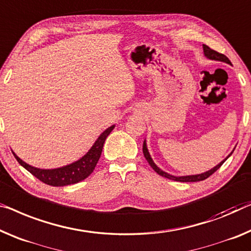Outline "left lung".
Masks as SVG:
<instances>
[{
  "label": "left lung",
  "mask_w": 251,
  "mask_h": 251,
  "mask_svg": "<svg viewBox=\"0 0 251 251\" xmlns=\"http://www.w3.org/2000/svg\"><path fill=\"white\" fill-rule=\"evenodd\" d=\"M203 50H204L205 57H207L208 59H212V61L224 62V63H227V64L231 65L230 59L227 58L226 55L220 54V53H218V51L211 50V48H209L208 46H206V45H203ZM233 151H234V149H233ZM233 151H232V152H233ZM232 152H231L230 154L227 155L226 158L223 160V161H221L219 164H216V166H215L214 168H212L211 170L206 171V173H203V174H200V175H190V176H173V175L166 173V171L161 170L158 166H156V164L154 163V161H153V160H152L151 155H150V152H149L148 147H147V141H144V143H143V153H144V156H145V159H147V161L149 162L150 166L152 167V169L154 170L156 174L160 175V176H162V177H164V178L171 179V180H175V181H181V182H192V181H201V180H205V179L208 178L209 176L214 174L215 171L218 170L219 168L221 167L222 164L226 161V159L229 158V156H230L231 154H232Z\"/></svg>",
  "instance_id": "8db88e82"
}]
</instances>
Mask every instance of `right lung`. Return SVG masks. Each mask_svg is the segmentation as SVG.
Instances as JSON below:
<instances>
[{
	"instance_id": "obj_1",
	"label": "right lung",
	"mask_w": 251,
	"mask_h": 251,
	"mask_svg": "<svg viewBox=\"0 0 251 251\" xmlns=\"http://www.w3.org/2000/svg\"><path fill=\"white\" fill-rule=\"evenodd\" d=\"M114 128L115 125L108 127L106 130H103L100 134V136L97 138L95 143H93L91 149L81 159H78L77 161L61 168H55V169H40V168L32 167L19 158L13 151L12 153L14 158L17 159V161L25 169H27L30 174L35 176L36 178H38L40 181L45 182V184L55 187L73 185L84 180L85 178L89 177L93 173L97 163L99 161L100 155H101L104 141H106L107 136L109 135Z\"/></svg>"
}]
</instances>
